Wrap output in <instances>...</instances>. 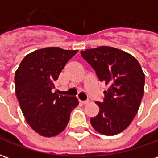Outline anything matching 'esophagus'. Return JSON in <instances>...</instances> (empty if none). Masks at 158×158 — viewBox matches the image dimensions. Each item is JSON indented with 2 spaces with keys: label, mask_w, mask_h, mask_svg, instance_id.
Wrapping results in <instances>:
<instances>
[{
  "label": "esophagus",
  "mask_w": 158,
  "mask_h": 158,
  "mask_svg": "<svg viewBox=\"0 0 158 158\" xmlns=\"http://www.w3.org/2000/svg\"><path fill=\"white\" fill-rule=\"evenodd\" d=\"M80 102L84 104V105H85V104H88L89 103V100H86V101H80Z\"/></svg>",
  "instance_id": "34e87169"
}]
</instances>
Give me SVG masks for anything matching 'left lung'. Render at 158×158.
Returning <instances> with one entry per match:
<instances>
[{
    "label": "left lung",
    "instance_id": "1",
    "mask_svg": "<svg viewBox=\"0 0 158 158\" xmlns=\"http://www.w3.org/2000/svg\"><path fill=\"white\" fill-rule=\"evenodd\" d=\"M82 57L95 70L101 82L108 87L99 113L90 118L91 125L105 135H115L130 124L144 95L145 74L133 56L109 46L81 51Z\"/></svg>",
    "mask_w": 158,
    "mask_h": 158
}]
</instances>
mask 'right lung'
I'll use <instances>...</instances> for the list:
<instances>
[{
  "label": "right lung",
  "mask_w": 158,
  "mask_h": 158,
  "mask_svg": "<svg viewBox=\"0 0 158 158\" xmlns=\"http://www.w3.org/2000/svg\"><path fill=\"white\" fill-rule=\"evenodd\" d=\"M78 51L47 47L26 56L15 73V92L23 116L36 133L52 137L62 132L77 97L59 96L54 83Z\"/></svg>",
  "instance_id": "right-lung-1"
}]
</instances>
